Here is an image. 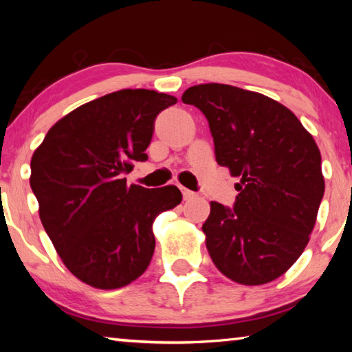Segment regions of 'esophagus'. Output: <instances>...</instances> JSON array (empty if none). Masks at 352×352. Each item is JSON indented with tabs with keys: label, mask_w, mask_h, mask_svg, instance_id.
<instances>
[{
	"label": "esophagus",
	"mask_w": 352,
	"mask_h": 352,
	"mask_svg": "<svg viewBox=\"0 0 352 352\" xmlns=\"http://www.w3.org/2000/svg\"><path fill=\"white\" fill-rule=\"evenodd\" d=\"M182 189V194H183V199L184 200H190V199H194L195 195V192H192V190H189V189H186V188H180Z\"/></svg>",
	"instance_id": "esophagus-1"
}]
</instances>
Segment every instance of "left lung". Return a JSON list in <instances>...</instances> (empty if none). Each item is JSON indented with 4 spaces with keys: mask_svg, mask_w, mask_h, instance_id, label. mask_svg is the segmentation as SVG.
I'll return each mask as SVG.
<instances>
[{
    "mask_svg": "<svg viewBox=\"0 0 352 352\" xmlns=\"http://www.w3.org/2000/svg\"><path fill=\"white\" fill-rule=\"evenodd\" d=\"M182 100L206 116L219 166L239 178L233 208L211 201L201 226L208 253L231 281L270 283L311 239L324 194L317 142L287 107L261 93L201 83Z\"/></svg>",
    "mask_w": 352,
    "mask_h": 352,
    "instance_id": "left-lung-1",
    "label": "left lung"
}]
</instances>
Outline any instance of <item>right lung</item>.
Here are the masks:
<instances>
[{"instance_id": "right-lung-1", "label": "right lung", "mask_w": 352, "mask_h": 352, "mask_svg": "<svg viewBox=\"0 0 352 352\" xmlns=\"http://www.w3.org/2000/svg\"><path fill=\"white\" fill-rule=\"evenodd\" d=\"M177 98L119 90L63 116L31 160V188L43 228L73 275L111 290L135 281L151 264L152 225L182 201L177 186H127L133 162H146L155 118Z\"/></svg>"}]
</instances>
